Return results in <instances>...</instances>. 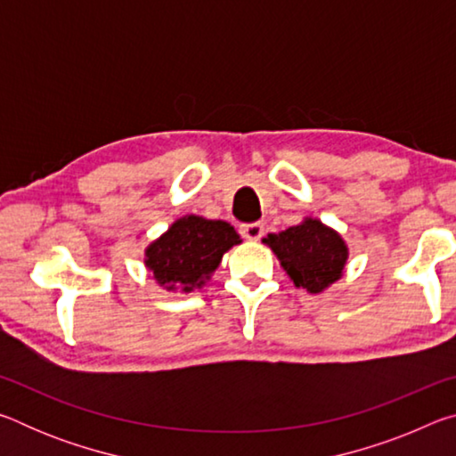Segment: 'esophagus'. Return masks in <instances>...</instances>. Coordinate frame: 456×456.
I'll return each instance as SVG.
<instances>
[{
	"label": "esophagus",
	"mask_w": 456,
	"mask_h": 456,
	"mask_svg": "<svg viewBox=\"0 0 456 456\" xmlns=\"http://www.w3.org/2000/svg\"><path fill=\"white\" fill-rule=\"evenodd\" d=\"M239 231H241V235L245 239H249V241H259L261 235H264V225L257 221L253 223H243L241 227H239Z\"/></svg>",
	"instance_id": "obj_1"
}]
</instances>
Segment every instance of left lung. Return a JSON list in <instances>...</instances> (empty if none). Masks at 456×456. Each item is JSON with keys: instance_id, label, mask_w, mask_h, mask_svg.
<instances>
[{"instance_id": "8db88e82", "label": "left lung", "mask_w": 456, "mask_h": 456, "mask_svg": "<svg viewBox=\"0 0 456 456\" xmlns=\"http://www.w3.org/2000/svg\"><path fill=\"white\" fill-rule=\"evenodd\" d=\"M264 243L275 253L293 285L310 293L326 291L342 280L350 256L344 237L318 217H304L297 225L269 233Z\"/></svg>"}]
</instances>
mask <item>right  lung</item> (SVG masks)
<instances>
[{
  "label": "right lung",
  "instance_id": "right-lung-1",
  "mask_svg": "<svg viewBox=\"0 0 456 456\" xmlns=\"http://www.w3.org/2000/svg\"><path fill=\"white\" fill-rule=\"evenodd\" d=\"M241 243L235 227L221 219L184 215L144 249V265L167 291L200 289L225 253Z\"/></svg>",
  "mask_w": 456,
  "mask_h": 456
}]
</instances>
